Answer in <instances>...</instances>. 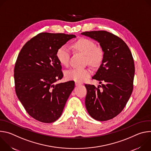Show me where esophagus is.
I'll return each mask as SVG.
<instances>
[{"label": "esophagus", "instance_id": "34e87169", "mask_svg": "<svg viewBox=\"0 0 151 151\" xmlns=\"http://www.w3.org/2000/svg\"><path fill=\"white\" fill-rule=\"evenodd\" d=\"M82 83H81V82H75V85L76 86H79V85H81Z\"/></svg>", "mask_w": 151, "mask_h": 151}]
</instances>
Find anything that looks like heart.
<instances>
[{"label":"heart","mask_w":151,"mask_h":151,"mask_svg":"<svg viewBox=\"0 0 151 151\" xmlns=\"http://www.w3.org/2000/svg\"><path fill=\"white\" fill-rule=\"evenodd\" d=\"M74 48L85 55V61L93 66H97L103 58V51L100 47H96L95 42L87 38H82L75 43ZM59 62L63 66H67L70 60V50L67 45H61L56 53ZM92 72L88 68L72 69L65 73L67 79L76 82H83L87 80L91 75Z\"/></svg>","instance_id":"obj_1"}]
</instances>
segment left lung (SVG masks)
I'll list each match as a JSON object with an SVG mask.
<instances>
[{
	"label": "left lung",
	"mask_w": 151,
	"mask_h": 151,
	"mask_svg": "<svg viewBox=\"0 0 151 151\" xmlns=\"http://www.w3.org/2000/svg\"><path fill=\"white\" fill-rule=\"evenodd\" d=\"M81 35L97 41L103 51L101 65L92 78L103 83L97 88L85 85L86 108L96 120L111 119L123 110L133 90L135 68L132 52L123 40L110 32L91 31Z\"/></svg>",
	"instance_id": "obj_1"
}]
</instances>
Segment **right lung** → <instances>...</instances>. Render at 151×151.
Listing matches in <instances>:
<instances>
[{
    "label": "right lung",
    "instance_id": "right-lung-1",
    "mask_svg": "<svg viewBox=\"0 0 151 151\" xmlns=\"http://www.w3.org/2000/svg\"><path fill=\"white\" fill-rule=\"evenodd\" d=\"M74 35L40 33L21 50L14 68L16 94L26 112L44 123L57 120L75 87L73 81L54 84L63 77L57 50Z\"/></svg>",
    "mask_w": 151,
    "mask_h": 151
}]
</instances>
